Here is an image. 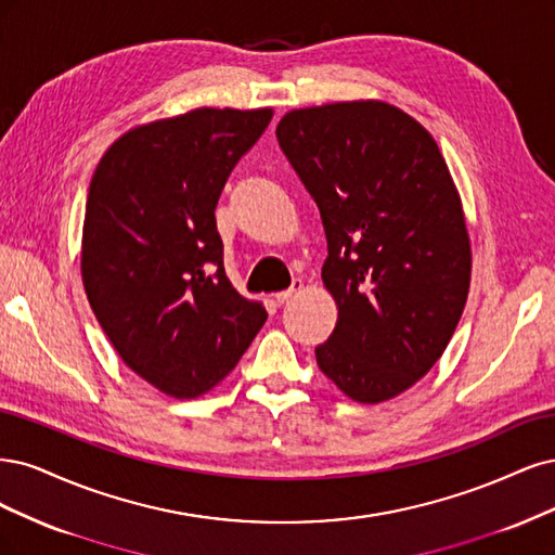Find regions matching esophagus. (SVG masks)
Masks as SVG:
<instances>
[{"label": "esophagus", "mask_w": 555, "mask_h": 555, "mask_svg": "<svg viewBox=\"0 0 555 555\" xmlns=\"http://www.w3.org/2000/svg\"><path fill=\"white\" fill-rule=\"evenodd\" d=\"M301 285H304V283H301V279H295L288 291H281V293H276V295H274L276 304H285V301H288L293 295H297V293L301 291Z\"/></svg>", "instance_id": "1"}]
</instances>
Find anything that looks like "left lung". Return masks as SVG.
Here are the masks:
<instances>
[{"mask_svg":"<svg viewBox=\"0 0 555 555\" xmlns=\"http://www.w3.org/2000/svg\"><path fill=\"white\" fill-rule=\"evenodd\" d=\"M279 145L320 209L325 288L338 307L320 371L360 403L428 373L470 288V240L444 158L422 124L380 101L285 115Z\"/></svg>","mask_w":555,"mask_h":555,"instance_id":"8db88e82","label":"left lung"}]
</instances>
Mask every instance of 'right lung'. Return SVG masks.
I'll return each instance as SVG.
<instances>
[{"label": "right lung", "instance_id": "1", "mask_svg": "<svg viewBox=\"0 0 555 555\" xmlns=\"http://www.w3.org/2000/svg\"><path fill=\"white\" fill-rule=\"evenodd\" d=\"M270 108H198L124 133L89 184L82 283L129 369L175 399L209 391L264 325L225 276L219 195Z\"/></svg>", "mask_w": 555, "mask_h": 555}]
</instances>
